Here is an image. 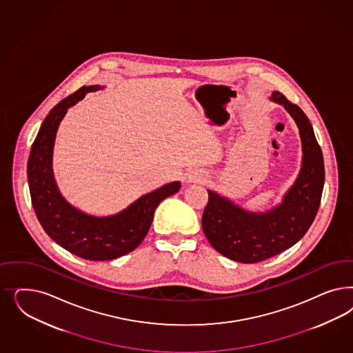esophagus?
I'll return each mask as SVG.
<instances>
[{
  "label": "esophagus",
  "instance_id": "esophagus-1",
  "mask_svg": "<svg viewBox=\"0 0 353 353\" xmlns=\"http://www.w3.org/2000/svg\"><path fill=\"white\" fill-rule=\"evenodd\" d=\"M185 179H187V182L188 183L201 182V181H204L205 175L201 172V171H191V172H188V174H187Z\"/></svg>",
  "mask_w": 353,
  "mask_h": 353
}]
</instances>
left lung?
Instances as JSON below:
<instances>
[{"mask_svg":"<svg viewBox=\"0 0 353 353\" xmlns=\"http://www.w3.org/2000/svg\"><path fill=\"white\" fill-rule=\"evenodd\" d=\"M291 114L303 145L301 169L282 203L265 213H252L208 190L201 225L212 247L230 260L263 261L288 250L307 232L319 212L325 183L322 150L305 113L279 92L272 94Z\"/></svg>","mask_w":353,"mask_h":353,"instance_id":"left-lung-1","label":"left lung"}]
</instances>
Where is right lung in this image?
I'll list each match as a JSON object with an SVG mask.
<instances>
[{
    "mask_svg": "<svg viewBox=\"0 0 353 353\" xmlns=\"http://www.w3.org/2000/svg\"><path fill=\"white\" fill-rule=\"evenodd\" d=\"M103 88L81 87L58 103L40 127L27 163L30 194L40 225L62 248L91 261L114 260L135 250L145 238L159 203L181 188V182L165 184L141 196L125 210L108 216H90L65 200L52 168L58 125L68 108L79 103L88 92Z\"/></svg>",
    "mask_w": 353,
    "mask_h": 353,
    "instance_id": "obj_1",
    "label": "right lung"
}]
</instances>
